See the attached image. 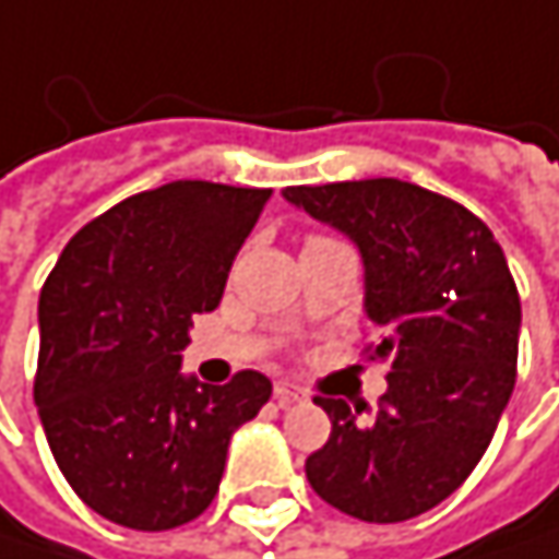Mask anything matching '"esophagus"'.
Masks as SVG:
<instances>
[{
  "label": "esophagus",
  "mask_w": 559,
  "mask_h": 559,
  "mask_svg": "<svg viewBox=\"0 0 559 559\" xmlns=\"http://www.w3.org/2000/svg\"><path fill=\"white\" fill-rule=\"evenodd\" d=\"M304 394H300V389L297 385H290V382H284V379H278L275 382V401H278L281 407H287V404H297Z\"/></svg>",
  "instance_id": "esophagus-1"
}]
</instances>
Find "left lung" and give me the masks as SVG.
<instances>
[{
	"label": "left lung",
	"mask_w": 559,
	"mask_h": 559,
	"mask_svg": "<svg viewBox=\"0 0 559 559\" xmlns=\"http://www.w3.org/2000/svg\"><path fill=\"white\" fill-rule=\"evenodd\" d=\"M284 200L349 236L366 265V313L389 359L379 411L313 397L330 440L307 483L376 524L417 518L483 460L514 391L521 300L492 229L463 203L397 177L287 187Z\"/></svg>",
	"instance_id": "8db88e82"
}]
</instances>
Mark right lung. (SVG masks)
<instances>
[{
	"instance_id": "add662e5",
	"label": "right lung",
	"mask_w": 559,
	"mask_h": 559,
	"mask_svg": "<svg viewBox=\"0 0 559 559\" xmlns=\"http://www.w3.org/2000/svg\"><path fill=\"white\" fill-rule=\"evenodd\" d=\"M272 190L170 180L86 223L38 300L35 404L70 489L132 531H170L219 492L229 437L272 397L262 372H180L193 313L223 297Z\"/></svg>"
}]
</instances>
